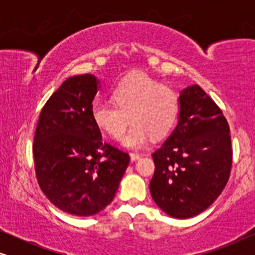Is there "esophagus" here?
Instances as JSON below:
<instances>
[{
    "instance_id": "34e87169",
    "label": "esophagus",
    "mask_w": 255,
    "mask_h": 255,
    "mask_svg": "<svg viewBox=\"0 0 255 255\" xmlns=\"http://www.w3.org/2000/svg\"><path fill=\"white\" fill-rule=\"evenodd\" d=\"M130 156H131L132 161H135V160H138L141 155L139 154V153H130Z\"/></svg>"
}]
</instances>
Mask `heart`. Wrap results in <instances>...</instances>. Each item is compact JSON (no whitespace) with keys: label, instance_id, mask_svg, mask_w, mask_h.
Masks as SVG:
<instances>
[{"label":"heart","instance_id":"obj_1","mask_svg":"<svg viewBox=\"0 0 255 255\" xmlns=\"http://www.w3.org/2000/svg\"><path fill=\"white\" fill-rule=\"evenodd\" d=\"M115 104L99 102L92 108L95 124L111 138L121 139L128 125L133 127L123 139L130 148L147 144L151 137H165L172 130L180 109L177 93L146 74L135 73L122 80L113 92Z\"/></svg>","mask_w":255,"mask_h":255}]
</instances>
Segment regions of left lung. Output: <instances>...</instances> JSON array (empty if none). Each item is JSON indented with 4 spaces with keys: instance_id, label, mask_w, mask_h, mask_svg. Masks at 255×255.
Here are the masks:
<instances>
[{
    "instance_id": "left-lung-1",
    "label": "left lung",
    "mask_w": 255,
    "mask_h": 255,
    "mask_svg": "<svg viewBox=\"0 0 255 255\" xmlns=\"http://www.w3.org/2000/svg\"><path fill=\"white\" fill-rule=\"evenodd\" d=\"M152 158L151 195L172 217H194L221 195L232 167L230 127L201 87L181 93L179 124Z\"/></svg>"
}]
</instances>
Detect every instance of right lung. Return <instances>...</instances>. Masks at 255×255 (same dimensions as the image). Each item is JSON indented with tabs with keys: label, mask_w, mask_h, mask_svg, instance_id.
Returning <instances> with one entry per match:
<instances>
[{
	"label": "right lung",
	"mask_w": 255,
	"mask_h": 255,
	"mask_svg": "<svg viewBox=\"0 0 255 255\" xmlns=\"http://www.w3.org/2000/svg\"><path fill=\"white\" fill-rule=\"evenodd\" d=\"M92 74L72 76L45 103L32 145L40 189L55 207L92 216L114 200L128 153L102 140L92 117L97 93Z\"/></svg>",
	"instance_id": "obj_1"
}]
</instances>
